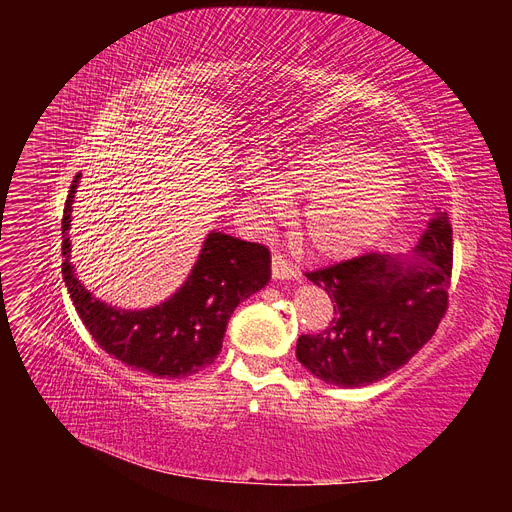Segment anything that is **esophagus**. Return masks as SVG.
<instances>
[{"label": "esophagus", "mask_w": 512, "mask_h": 512, "mask_svg": "<svg viewBox=\"0 0 512 512\" xmlns=\"http://www.w3.org/2000/svg\"><path fill=\"white\" fill-rule=\"evenodd\" d=\"M271 273L275 280H297L299 277V271L290 265V260L284 254H273Z\"/></svg>", "instance_id": "34e87169"}]
</instances>
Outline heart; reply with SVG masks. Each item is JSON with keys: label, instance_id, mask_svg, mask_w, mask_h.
Returning a JSON list of instances; mask_svg holds the SVG:
<instances>
[{"label": "heart", "instance_id": "heart-1", "mask_svg": "<svg viewBox=\"0 0 512 512\" xmlns=\"http://www.w3.org/2000/svg\"><path fill=\"white\" fill-rule=\"evenodd\" d=\"M247 192L265 218L280 215L286 198H303L297 235L307 252L344 258L361 252L391 224L404 183L382 153L354 141H322L297 149L277 175L252 177Z\"/></svg>", "mask_w": 512, "mask_h": 512}]
</instances>
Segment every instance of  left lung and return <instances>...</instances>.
Listing matches in <instances>:
<instances>
[{"instance_id": "left-lung-1", "label": "left lung", "mask_w": 512, "mask_h": 512, "mask_svg": "<svg viewBox=\"0 0 512 512\" xmlns=\"http://www.w3.org/2000/svg\"><path fill=\"white\" fill-rule=\"evenodd\" d=\"M421 262L367 252L307 271L327 290L335 318L320 333L301 335L299 363L335 386H365L406 365L436 333L448 309L453 228L446 213L429 222L416 245Z\"/></svg>"}]
</instances>
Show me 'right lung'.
I'll use <instances>...</instances> for the list:
<instances>
[{
	"label": "right lung",
	"instance_id": "add662e5",
	"mask_svg": "<svg viewBox=\"0 0 512 512\" xmlns=\"http://www.w3.org/2000/svg\"><path fill=\"white\" fill-rule=\"evenodd\" d=\"M76 175L61 220V275L70 299L96 344L132 369L158 378H185L209 367L222 350L235 307L265 288L271 254L265 245L211 232L185 284L168 301L126 312L91 297L70 265V213Z\"/></svg>",
	"mask_w": 512,
	"mask_h": 512
}]
</instances>
